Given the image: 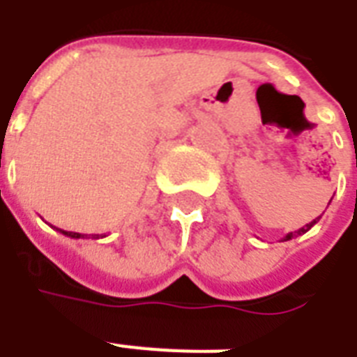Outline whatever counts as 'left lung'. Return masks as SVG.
Wrapping results in <instances>:
<instances>
[{
  "mask_svg": "<svg viewBox=\"0 0 357 357\" xmlns=\"http://www.w3.org/2000/svg\"><path fill=\"white\" fill-rule=\"evenodd\" d=\"M317 222H319V218H315V220H311L310 224H305L304 228H300L298 231H291V234H287V235H285V237L282 238V241H291V237H296V235H302V234H305V231H310V229L313 228V226H315Z\"/></svg>",
  "mask_w": 357,
  "mask_h": 357,
  "instance_id": "obj_1",
  "label": "left lung"
}]
</instances>
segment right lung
Here are the masks:
<instances>
[{
    "mask_svg": "<svg viewBox=\"0 0 357 357\" xmlns=\"http://www.w3.org/2000/svg\"><path fill=\"white\" fill-rule=\"evenodd\" d=\"M53 229H57L59 234H63V235H66V237H70V238H85L86 235H83V234H75V231H64V229H59V228H55V226H52ZM98 237H105V235H94V238H98Z\"/></svg>",
    "mask_w": 357,
    "mask_h": 357,
    "instance_id": "1",
    "label": "right lung"
}]
</instances>
